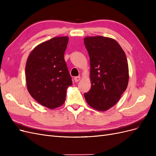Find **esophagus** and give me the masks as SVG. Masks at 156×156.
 <instances>
[{
  "label": "esophagus",
  "mask_w": 156,
  "mask_h": 156,
  "mask_svg": "<svg viewBox=\"0 0 156 156\" xmlns=\"http://www.w3.org/2000/svg\"><path fill=\"white\" fill-rule=\"evenodd\" d=\"M80 79H81V77H80V76H77V77H74V81H75V82H76V83H77Z\"/></svg>",
  "instance_id": "34e87169"
}]
</instances>
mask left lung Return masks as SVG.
Returning <instances> with one entry per match:
<instances>
[{
	"label": "left lung",
	"instance_id": "8db88e82",
	"mask_svg": "<svg viewBox=\"0 0 156 156\" xmlns=\"http://www.w3.org/2000/svg\"><path fill=\"white\" fill-rule=\"evenodd\" d=\"M84 44L90 57L92 84L84 98L92 108L107 111L127 88L129 70L126 54L119 44L109 37H86Z\"/></svg>",
	"mask_w": 156,
	"mask_h": 156
}]
</instances>
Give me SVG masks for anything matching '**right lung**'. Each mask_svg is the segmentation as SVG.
Listing matches in <instances>:
<instances>
[{
    "mask_svg": "<svg viewBox=\"0 0 156 156\" xmlns=\"http://www.w3.org/2000/svg\"><path fill=\"white\" fill-rule=\"evenodd\" d=\"M68 43L67 36L53 37L36 47L27 61L28 91L36 101L49 108L63 104L67 88L72 84L64 57Z\"/></svg>",
    "mask_w": 156,
    "mask_h": 156,
    "instance_id": "obj_1",
    "label": "right lung"
}]
</instances>
